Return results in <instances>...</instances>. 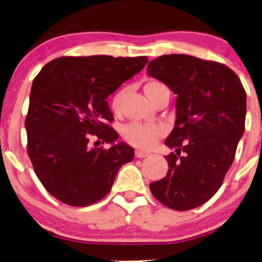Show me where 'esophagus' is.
I'll return each mask as SVG.
<instances>
[{"label":"esophagus","instance_id":"34e87169","mask_svg":"<svg viewBox=\"0 0 262 262\" xmlns=\"http://www.w3.org/2000/svg\"><path fill=\"white\" fill-rule=\"evenodd\" d=\"M135 154H136V157H137V159H143V157H146L148 155H150L149 151H144V150H142V149H137Z\"/></svg>","mask_w":262,"mask_h":262}]
</instances>
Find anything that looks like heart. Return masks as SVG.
Listing matches in <instances>:
<instances>
[{"label":"heart","mask_w":262,"mask_h":262,"mask_svg":"<svg viewBox=\"0 0 262 262\" xmlns=\"http://www.w3.org/2000/svg\"><path fill=\"white\" fill-rule=\"evenodd\" d=\"M166 85L157 81H150L144 85V92L149 99H151L154 92ZM123 99V92H118L112 99V108L117 111L119 108L120 101ZM164 135V128L157 124H130L125 127L124 136L128 143L137 148L148 149L155 144Z\"/></svg>","instance_id":"b5f03b06"}]
</instances>
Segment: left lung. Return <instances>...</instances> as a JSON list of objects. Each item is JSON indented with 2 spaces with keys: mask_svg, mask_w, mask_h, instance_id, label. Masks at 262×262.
I'll return each instance as SVG.
<instances>
[{
  "mask_svg": "<svg viewBox=\"0 0 262 262\" xmlns=\"http://www.w3.org/2000/svg\"><path fill=\"white\" fill-rule=\"evenodd\" d=\"M148 74L177 94V119L164 144L169 169L150 184L154 196L173 210L186 211L213 196L235 159L245 131L246 91L223 64L188 55L150 60Z\"/></svg>",
  "mask_w": 262,
  "mask_h": 262,
  "instance_id": "8db88e82",
  "label": "left lung"
}]
</instances>
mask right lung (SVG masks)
Returning a JSON list of instances; mask_svg holds the SVG:
<instances>
[{
    "label": "right lung",
    "instance_id": "right-lung-1",
    "mask_svg": "<svg viewBox=\"0 0 262 262\" xmlns=\"http://www.w3.org/2000/svg\"><path fill=\"white\" fill-rule=\"evenodd\" d=\"M146 63L145 56L60 57L33 80L25 121L27 152L42 186L59 202H99L120 167L134 160V148L116 144L119 136L108 125L113 114L106 99ZM100 142L111 146L99 148Z\"/></svg>",
    "mask_w": 262,
    "mask_h": 262
}]
</instances>
